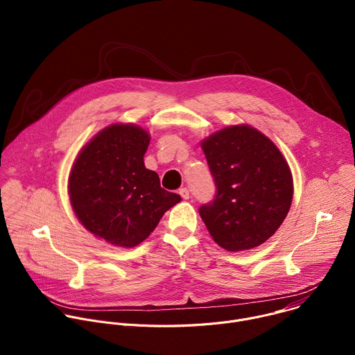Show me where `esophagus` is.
Listing matches in <instances>:
<instances>
[{
  "label": "esophagus",
  "mask_w": 355,
  "mask_h": 355,
  "mask_svg": "<svg viewBox=\"0 0 355 355\" xmlns=\"http://www.w3.org/2000/svg\"><path fill=\"white\" fill-rule=\"evenodd\" d=\"M180 195L182 196V199H189V191H188V188H181V189H180Z\"/></svg>",
  "instance_id": "obj_1"
}]
</instances>
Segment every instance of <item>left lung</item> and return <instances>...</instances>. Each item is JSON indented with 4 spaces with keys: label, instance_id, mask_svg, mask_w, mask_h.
I'll return each mask as SVG.
<instances>
[{
    "label": "left lung",
    "instance_id": "obj_1",
    "mask_svg": "<svg viewBox=\"0 0 355 355\" xmlns=\"http://www.w3.org/2000/svg\"><path fill=\"white\" fill-rule=\"evenodd\" d=\"M216 185L199 208L212 239L227 251L254 248L285 220L293 196L291 168L278 147L248 125L227 126L200 143Z\"/></svg>",
    "mask_w": 355,
    "mask_h": 355
}]
</instances>
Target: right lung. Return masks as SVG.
Listing matches in <instances>:
<instances>
[{"label": "right lung", "mask_w": 355, "mask_h": 355, "mask_svg": "<svg viewBox=\"0 0 355 355\" xmlns=\"http://www.w3.org/2000/svg\"><path fill=\"white\" fill-rule=\"evenodd\" d=\"M150 135L132 123H114L78 153L69 177L73 211L95 237L135 247L181 200L162 188L157 173L144 167Z\"/></svg>", "instance_id": "obj_1"}]
</instances>
